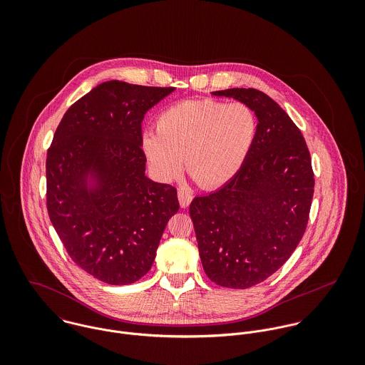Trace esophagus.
Returning <instances> with one entry per match:
<instances>
[{"instance_id":"34e87169","label":"esophagus","mask_w":365,"mask_h":365,"mask_svg":"<svg viewBox=\"0 0 365 365\" xmlns=\"http://www.w3.org/2000/svg\"><path fill=\"white\" fill-rule=\"evenodd\" d=\"M177 195H178V201H180L181 208H187L192 201V194L185 191V190H178Z\"/></svg>"}]
</instances>
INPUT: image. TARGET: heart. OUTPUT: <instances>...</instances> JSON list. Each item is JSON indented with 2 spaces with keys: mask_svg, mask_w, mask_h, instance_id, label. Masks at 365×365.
<instances>
[{
  "mask_svg": "<svg viewBox=\"0 0 365 365\" xmlns=\"http://www.w3.org/2000/svg\"><path fill=\"white\" fill-rule=\"evenodd\" d=\"M257 135V119L246 104L190 100L170 106L156 129L142 136V149L158 178H175L184 164L202 188L229 182L242 168Z\"/></svg>",
  "mask_w": 365,
  "mask_h": 365,
  "instance_id": "heart-1",
  "label": "heart"
}]
</instances>
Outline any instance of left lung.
I'll return each mask as SVG.
<instances>
[{"instance_id":"obj_1","label":"left lung","mask_w":365,"mask_h":365,"mask_svg":"<svg viewBox=\"0 0 365 365\" xmlns=\"http://www.w3.org/2000/svg\"><path fill=\"white\" fill-rule=\"evenodd\" d=\"M212 96L247 105L257 135L239 173L194 198L190 215L209 279L246 289L282 267L299 245L312 204V163L301 130L267 94L229 88Z\"/></svg>"}]
</instances>
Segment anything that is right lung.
Instances as JSON below:
<instances>
[{
  "mask_svg": "<svg viewBox=\"0 0 365 365\" xmlns=\"http://www.w3.org/2000/svg\"><path fill=\"white\" fill-rule=\"evenodd\" d=\"M174 87L106 81L71 105L46 158L48 212L71 260L109 285L152 267L177 190L145 174L142 120Z\"/></svg>",
  "mask_w": 365,
  "mask_h": 365,
  "instance_id": "obj_1",
  "label": "right lung"
}]
</instances>
